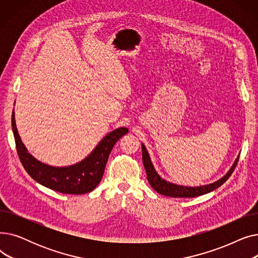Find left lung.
I'll return each instance as SVG.
<instances>
[{
  "label": "left lung",
  "instance_id": "obj_1",
  "mask_svg": "<svg viewBox=\"0 0 258 258\" xmlns=\"http://www.w3.org/2000/svg\"><path fill=\"white\" fill-rule=\"evenodd\" d=\"M141 147H142V161H143V165L146 170L148 182H150L151 186L155 189L157 192H159L160 195L166 196V197H171V198H195V197L203 196V195H206V194L213 191L214 189L222 186L230 178V175L232 174V172L237 164V162H238V158H239V156H237V158L233 162L231 168L227 171V173L224 175V177H222L218 181L207 184V185L191 187V186H184V185L174 184L172 182L166 181L165 179L162 178L161 175L157 172V170L155 169L152 159L150 157V154H148L146 147L143 143L141 144Z\"/></svg>",
  "mask_w": 258,
  "mask_h": 258
}]
</instances>
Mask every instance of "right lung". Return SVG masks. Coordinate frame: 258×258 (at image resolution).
Returning a JSON list of instances; mask_svg holds the SVG:
<instances>
[{"mask_svg":"<svg viewBox=\"0 0 258 258\" xmlns=\"http://www.w3.org/2000/svg\"><path fill=\"white\" fill-rule=\"evenodd\" d=\"M11 125L20 160L30 177L40 185L68 195H84L94 190L100 183L106 162L116 142L128 133L127 127H118L104 136L84 160L69 166H52L38 161L28 153L19 135L15 110Z\"/></svg>","mask_w":258,"mask_h":258,"instance_id":"1","label":"right lung"}]
</instances>
